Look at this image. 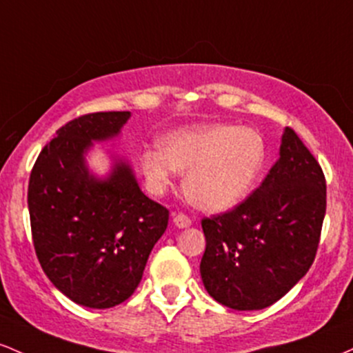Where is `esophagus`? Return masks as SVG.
I'll return each mask as SVG.
<instances>
[{
    "mask_svg": "<svg viewBox=\"0 0 353 353\" xmlns=\"http://www.w3.org/2000/svg\"><path fill=\"white\" fill-rule=\"evenodd\" d=\"M173 223L178 228H188L192 225V220L187 215H183V213H173Z\"/></svg>",
    "mask_w": 353,
    "mask_h": 353,
    "instance_id": "esophagus-1",
    "label": "esophagus"
}]
</instances>
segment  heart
<instances>
[{
  "label": "heart",
  "mask_w": 353,
  "mask_h": 353,
  "mask_svg": "<svg viewBox=\"0 0 353 353\" xmlns=\"http://www.w3.org/2000/svg\"><path fill=\"white\" fill-rule=\"evenodd\" d=\"M263 134L248 126L201 125L176 130L160 140V150L140 155L148 185L161 192L173 172L187 173L185 195L208 213L235 208L252 193L267 165Z\"/></svg>",
  "instance_id": "heart-1"
}]
</instances>
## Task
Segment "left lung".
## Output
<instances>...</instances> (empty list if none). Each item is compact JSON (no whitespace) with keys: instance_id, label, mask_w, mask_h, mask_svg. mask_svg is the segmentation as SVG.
<instances>
[{"instance_id":"8db88e82","label":"left lung","mask_w":353,"mask_h":353,"mask_svg":"<svg viewBox=\"0 0 353 353\" xmlns=\"http://www.w3.org/2000/svg\"><path fill=\"white\" fill-rule=\"evenodd\" d=\"M327 207L325 176L292 128L259 188L239 207L201 220L200 263L210 296L233 310H262L312 267Z\"/></svg>"}]
</instances>
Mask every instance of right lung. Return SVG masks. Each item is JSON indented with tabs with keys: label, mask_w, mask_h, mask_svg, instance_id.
<instances>
[{
	"label": "right lung",
	"mask_w": 353,
	"mask_h": 353,
	"mask_svg": "<svg viewBox=\"0 0 353 353\" xmlns=\"http://www.w3.org/2000/svg\"><path fill=\"white\" fill-rule=\"evenodd\" d=\"M130 112L71 120L39 153L28 185L31 233L50 282L74 303L112 308L133 295L168 210L141 192L125 158L98 176L86 155L120 137Z\"/></svg>",
	"instance_id": "right-lung-1"
}]
</instances>
